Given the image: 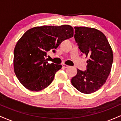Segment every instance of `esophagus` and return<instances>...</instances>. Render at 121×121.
Instances as JSON below:
<instances>
[{"instance_id": "obj_1", "label": "esophagus", "mask_w": 121, "mask_h": 121, "mask_svg": "<svg viewBox=\"0 0 121 121\" xmlns=\"http://www.w3.org/2000/svg\"><path fill=\"white\" fill-rule=\"evenodd\" d=\"M69 65H66V64H63L62 65V67L64 68H67L69 67Z\"/></svg>"}]
</instances>
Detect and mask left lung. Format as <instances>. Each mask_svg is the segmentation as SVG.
I'll list each match as a JSON object with an SVG mask.
<instances>
[{"instance_id": "8db88e82", "label": "left lung", "mask_w": 121, "mask_h": 121, "mask_svg": "<svg viewBox=\"0 0 121 121\" xmlns=\"http://www.w3.org/2000/svg\"><path fill=\"white\" fill-rule=\"evenodd\" d=\"M74 39L81 52L89 57L86 70L77 69L71 80L72 85L80 92L91 94L106 82L113 61L112 49L100 30L85 27H74Z\"/></svg>"}]
</instances>
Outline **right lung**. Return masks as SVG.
Instances as JSON below:
<instances>
[{"instance_id":"obj_1","label":"right lung","mask_w":121,"mask_h":121,"mask_svg":"<svg viewBox=\"0 0 121 121\" xmlns=\"http://www.w3.org/2000/svg\"><path fill=\"white\" fill-rule=\"evenodd\" d=\"M73 27L44 26L30 28L24 33L14 49V72L27 89L39 91L52 83L61 65L49 64L47 52L55 49L64 40L73 36Z\"/></svg>"}]
</instances>
